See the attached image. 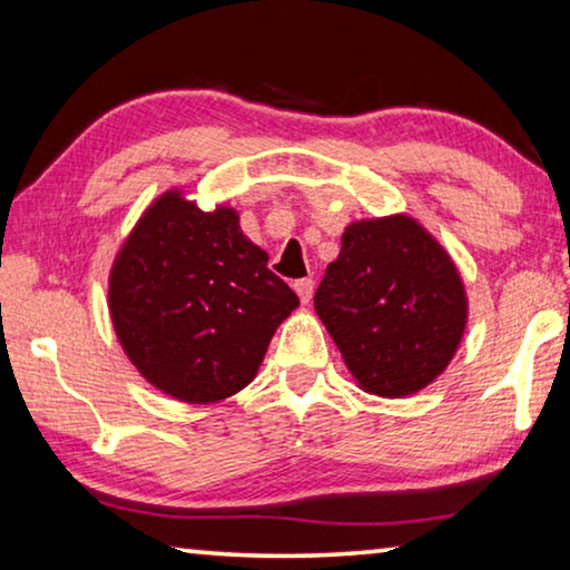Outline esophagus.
<instances>
[{"instance_id": "esophagus-1", "label": "esophagus", "mask_w": 570, "mask_h": 570, "mask_svg": "<svg viewBox=\"0 0 570 570\" xmlns=\"http://www.w3.org/2000/svg\"><path fill=\"white\" fill-rule=\"evenodd\" d=\"M294 292L299 294L302 304H309L312 294H314V282L312 278H299V282H294Z\"/></svg>"}]
</instances>
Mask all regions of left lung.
Wrapping results in <instances>:
<instances>
[{"instance_id":"left-lung-1","label":"left lung","mask_w":570,"mask_h":570,"mask_svg":"<svg viewBox=\"0 0 570 570\" xmlns=\"http://www.w3.org/2000/svg\"><path fill=\"white\" fill-rule=\"evenodd\" d=\"M314 309L367 393L403 399L436 381L466 327L462 276L409 215L350 223Z\"/></svg>"}]
</instances>
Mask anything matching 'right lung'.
I'll use <instances>...</instances> for the list:
<instances>
[{"label":"right lung","mask_w":570,"mask_h":570,"mask_svg":"<svg viewBox=\"0 0 570 570\" xmlns=\"http://www.w3.org/2000/svg\"><path fill=\"white\" fill-rule=\"evenodd\" d=\"M299 296L243 236L238 213H205L179 189L147 207L114 261L108 309L134 367L185 403L246 387Z\"/></svg>","instance_id":"right-lung-1"}]
</instances>
